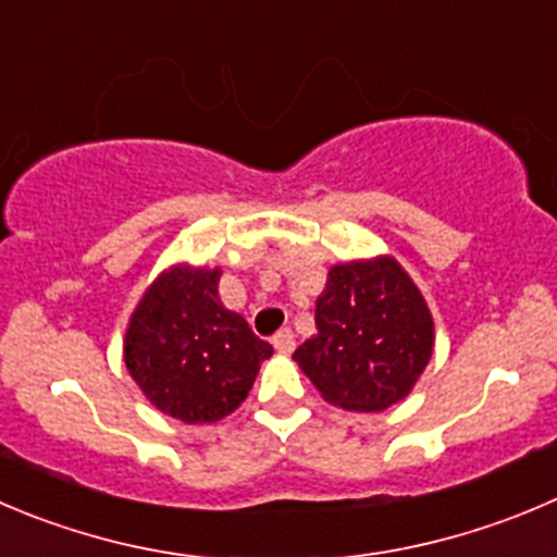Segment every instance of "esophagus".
I'll list each match as a JSON object with an SVG mask.
<instances>
[{
  "label": "esophagus",
  "instance_id": "obj_1",
  "mask_svg": "<svg viewBox=\"0 0 557 557\" xmlns=\"http://www.w3.org/2000/svg\"><path fill=\"white\" fill-rule=\"evenodd\" d=\"M273 347L278 349L282 355H289L295 349V333L289 331V327H284V331H278L273 336Z\"/></svg>",
  "mask_w": 557,
  "mask_h": 557
}]
</instances>
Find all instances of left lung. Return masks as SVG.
<instances>
[{"label":"left lung","mask_w":557,"mask_h":557,"mask_svg":"<svg viewBox=\"0 0 557 557\" xmlns=\"http://www.w3.org/2000/svg\"><path fill=\"white\" fill-rule=\"evenodd\" d=\"M314 322L293 361L342 410H388L416 388L434 352L432 311L388 253L333 264Z\"/></svg>","instance_id":"left-lung-1"}]
</instances>
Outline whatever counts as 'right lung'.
Segmentation results:
<instances>
[{
    "label": "right lung",
    "mask_w": 557,
    "mask_h": 557,
    "mask_svg": "<svg viewBox=\"0 0 557 557\" xmlns=\"http://www.w3.org/2000/svg\"><path fill=\"white\" fill-rule=\"evenodd\" d=\"M221 268L177 262L145 289L125 327L128 374L152 407L183 423L235 412L273 347L219 298Z\"/></svg>",
    "instance_id": "right-lung-1"
}]
</instances>
